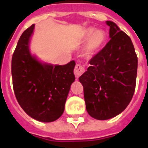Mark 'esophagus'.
Segmentation results:
<instances>
[{
    "label": "esophagus",
    "instance_id": "34e87169",
    "mask_svg": "<svg viewBox=\"0 0 148 148\" xmlns=\"http://www.w3.org/2000/svg\"><path fill=\"white\" fill-rule=\"evenodd\" d=\"M84 68L81 64H77L74 67V73L75 74V76L76 77L78 78L79 77L81 76L82 74H84Z\"/></svg>",
    "mask_w": 148,
    "mask_h": 148
}]
</instances>
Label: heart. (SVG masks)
<instances>
[{
  "mask_svg": "<svg viewBox=\"0 0 148 148\" xmlns=\"http://www.w3.org/2000/svg\"><path fill=\"white\" fill-rule=\"evenodd\" d=\"M107 39L108 35L103 29L96 30L95 27H89L83 30L81 34L80 40L81 42L87 41L84 47V55L88 58L96 55L103 48Z\"/></svg>",
  "mask_w": 148,
  "mask_h": 148,
  "instance_id": "obj_1",
  "label": "heart"
}]
</instances>
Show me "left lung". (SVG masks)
Returning <instances> with one entry per match:
<instances>
[{"label": "left lung", "instance_id": "obj_1", "mask_svg": "<svg viewBox=\"0 0 148 148\" xmlns=\"http://www.w3.org/2000/svg\"><path fill=\"white\" fill-rule=\"evenodd\" d=\"M110 41L89 61L90 66L80 77L86 109L97 120L120 114L133 97L138 57L128 35L108 21Z\"/></svg>", "mask_w": 148, "mask_h": 148}]
</instances>
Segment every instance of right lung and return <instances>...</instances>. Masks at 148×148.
I'll use <instances>...</instances> for the list:
<instances>
[{"label": "right lung", "instance_id": "obj_1", "mask_svg": "<svg viewBox=\"0 0 148 148\" xmlns=\"http://www.w3.org/2000/svg\"><path fill=\"white\" fill-rule=\"evenodd\" d=\"M34 24L21 36L11 60V74L15 97L30 117L41 122L58 119L71 84L75 81L74 60L64 65L41 62L30 51Z\"/></svg>", "mask_w": 148, "mask_h": 148}]
</instances>
